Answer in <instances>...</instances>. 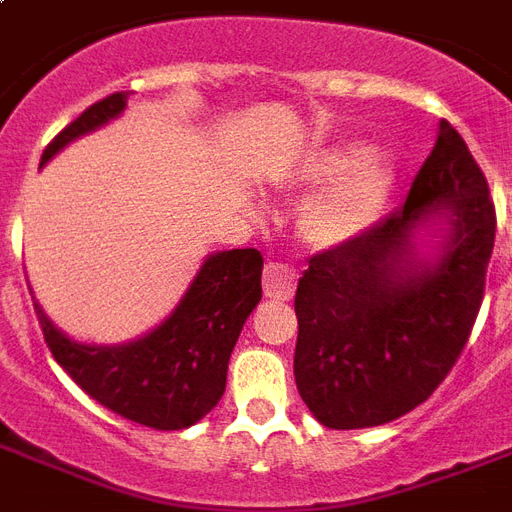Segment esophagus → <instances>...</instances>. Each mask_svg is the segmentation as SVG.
<instances>
[{
	"mask_svg": "<svg viewBox=\"0 0 512 512\" xmlns=\"http://www.w3.org/2000/svg\"><path fill=\"white\" fill-rule=\"evenodd\" d=\"M295 287H297V276L287 263H279V260H268V263H265L263 268L265 295L276 297V300H292V297H295Z\"/></svg>",
	"mask_w": 512,
	"mask_h": 512,
	"instance_id": "34e87169",
	"label": "esophagus"
}]
</instances>
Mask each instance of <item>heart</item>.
Listing matches in <instances>:
<instances>
[{"instance_id":"obj_1","label":"heart","mask_w":512,"mask_h":512,"mask_svg":"<svg viewBox=\"0 0 512 512\" xmlns=\"http://www.w3.org/2000/svg\"><path fill=\"white\" fill-rule=\"evenodd\" d=\"M281 183L319 188L297 212V233L311 247L332 249L377 225L396 185V167L385 156H366L361 143H342L297 159Z\"/></svg>"}]
</instances>
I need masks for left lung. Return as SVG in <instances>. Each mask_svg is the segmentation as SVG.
<instances>
[{"mask_svg": "<svg viewBox=\"0 0 512 512\" xmlns=\"http://www.w3.org/2000/svg\"><path fill=\"white\" fill-rule=\"evenodd\" d=\"M441 216L450 233L425 264L413 233ZM494 228L484 172L441 119L404 209L313 255L297 284L295 382L321 425L374 428L433 396L476 324Z\"/></svg>", "mask_w": 512, "mask_h": 512, "instance_id": "left-lung-1", "label": "left lung"}]
</instances>
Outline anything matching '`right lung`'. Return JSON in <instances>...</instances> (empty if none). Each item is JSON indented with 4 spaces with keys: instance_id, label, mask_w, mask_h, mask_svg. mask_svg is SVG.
Listing matches in <instances>:
<instances>
[{
    "instance_id": "add662e5",
    "label": "right lung",
    "mask_w": 512,
    "mask_h": 512,
    "mask_svg": "<svg viewBox=\"0 0 512 512\" xmlns=\"http://www.w3.org/2000/svg\"><path fill=\"white\" fill-rule=\"evenodd\" d=\"M127 95L92 103L44 148L47 164L60 148L122 114ZM263 255L257 249L215 252L191 281L175 311L146 337L124 345H84L55 329L34 303L44 342L68 377L98 404L154 430L199 422L225 393L228 358L244 321L263 297Z\"/></svg>"
}]
</instances>
